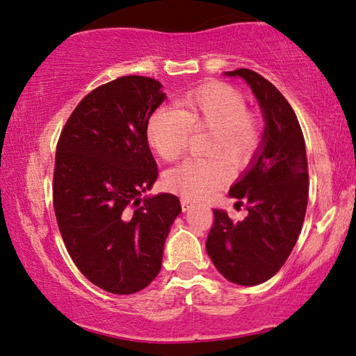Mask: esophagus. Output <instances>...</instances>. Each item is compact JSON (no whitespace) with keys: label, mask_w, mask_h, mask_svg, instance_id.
Returning <instances> with one entry per match:
<instances>
[{"label":"esophagus","mask_w":356,"mask_h":356,"mask_svg":"<svg viewBox=\"0 0 356 356\" xmlns=\"http://www.w3.org/2000/svg\"><path fill=\"white\" fill-rule=\"evenodd\" d=\"M180 206H182L184 212H186V210H190L195 204H193L190 200H186V197H182V200H180Z\"/></svg>","instance_id":"obj_1"}]
</instances>
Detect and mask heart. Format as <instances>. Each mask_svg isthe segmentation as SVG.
<instances>
[{
    "label": "heart",
    "instance_id": "heart-1",
    "mask_svg": "<svg viewBox=\"0 0 356 356\" xmlns=\"http://www.w3.org/2000/svg\"><path fill=\"white\" fill-rule=\"evenodd\" d=\"M210 130L206 150L240 166L261 144L262 130L237 89L212 81L184 94L176 108L161 106L150 114L146 127L149 146L161 159H179L191 131ZM221 156L188 159L166 174L165 184L186 200H204L227 182L229 171Z\"/></svg>",
    "mask_w": 356,
    "mask_h": 356
}]
</instances>
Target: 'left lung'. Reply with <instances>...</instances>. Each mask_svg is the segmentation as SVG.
<instances>
[{"label":"left lung","instance_id":"8db88e82","mask_svg":"<svg viewBox=\"0 0 356 356\" xmlns=\"http://www.w3.org/2000/svg\"><path fill=\"white\" fill-rule=\"evenodd\" d=\"M250 84L261 105L265 130L261 147L229 195L246 204L248 215L232 221L213 209L206 250L227 281L256 286L284 265L303 226L309 176L303 131L284 95L250 69L225 72Z\"/></svg>","mask_w":356,"mask_h":356}]
</instances>
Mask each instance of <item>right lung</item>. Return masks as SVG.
Masks as SVG:
<instances>
[{"mask_svg":"<svg viewBox=\"0 0 356 356\" xmlns=\"http://www.w3.org/2000/svg\"><path fill=\"white\" fill-rule=\"evenodd\" d=\"M166 95L154 78L129 75L89 92L59 136L53 207L65 248L106 292H140L161 268L179 197H143L159 176L147 120Z\"/></svg>","mask_w":356,"mask_h":356,"instance_id":"1","label":"right lung"}]
</instances>
